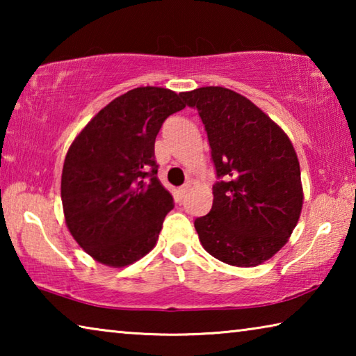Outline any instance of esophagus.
<instances>
[{"mask_svg": "<svg viewBox=\"0 0 356 356\" xmlns=\"http://www.w3.org/2000/svg\"><path fill=\"white\" fill-rule=\"evenodd\" d=\"M190 184H185L184 186H180V188H179V196L180 197H185L186 196V193H188L190 191Z\"/></svg>", "mask_w": 356, "mask_h": 356, "instance_id": "34e87169", "label": "esophagus"}]
</instances>
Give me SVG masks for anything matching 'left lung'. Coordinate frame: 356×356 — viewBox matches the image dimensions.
I'll return each instance as SVG.
<instances>
[{"label":"left lung","instance_id":"8db88e82","mask_svg":"<svg viewBox=\"0 0 356 356\" xmlns=\"http://www.w3.org/2000/svg\"><path fill=\"white\" fill-rule=\"evenodd\" d=\"M207 131L220 180L212 210L195 220L209 254L234 267H256L287 243L303 207L297 152L261 108L221 86L182 92Z\"/></svg>","mask_w":356,"mask_h":356}]
</instances>
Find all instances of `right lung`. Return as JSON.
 Returning a JSON list of instances; mask_svg holds the SVG:
<instances>
[{
	"label": "right lung",
	"instance_id": "obj_1",
	"mask_svg": "<svg viewBox=\"0 0 356 356\" xmlns=\"http://www.w3.org/2000/svg\"><path fill=\"white\" fill-rule=\"evenodd\" d=\"M180 94L136 88L110 102L70 144L61 177L72 237L108 267H125L154 248L172 196L156 177L155 138Z\"/></svg>",
	"mask_w": 356,
	"mask_h": 356
}]
</instances>
